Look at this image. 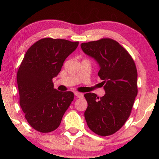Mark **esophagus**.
<instances>
[{"label": "esophagus", "mask_w": 159, "mask_h": 159, "mask_svg": "<svg viewBox=\"0 0 159 159\" xmlns=\"http://www.w3.org/2000/svg\"><path fill=\"white\" fill-rule=\"evenodd\" d=\"M74 95H76V98H82L83 97V93H79V92H76L74 93Z\"/></svg>", "instance_id": "34e87169"}]
</instances>
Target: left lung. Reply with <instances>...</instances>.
<instances>
[{
	"mask_svg": "<svg viewBox=\"0 0 159 159\" xmlns=\"http://www.w3.org/2000/svg\"><path fill=\"white\" fill-rule=\"evenodd\" d=\"M80 47L99 64L98 76L106 93L100 98L95 93L85 94V120L93 133L111 135L125 124L138 95L135 64L128 51L111 39L83 43Z\"/></svg>",
	"mask_w": 159,
	"mask_h": 159,
	"instance_id": "obj_1",
	"label": "left lung"
}]
</instances>
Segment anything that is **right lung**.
I'll use <instances>...</instances> for the list:
<instances>
[{
	"instance_id": "right-lung-1",
	"label": "right lung",
	"mask_w": 159,
	"mask_h": 159,
	"mask_svg": "<svg viewBox=\"0 0 159 159\" xmlns=\"http://www.w3.org/2000/svg\"><path fill=\"white\" fill-rule=\"evenodd\" d=\"M78 45V41L44 38L29 48L18 69L20 107L29 124L40 133L56 130L74 100L71 91L54 88L52 79Z\"/></svg>"
}]
</instances>
